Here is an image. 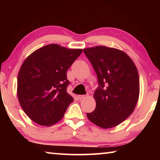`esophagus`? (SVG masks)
<instances>
[{"label":"esophagus","instance_id":"34e87169","mask_svg":"<svg viewBox=\"0 0 160 160\" xmlns=\"http://www.w3.org/2000/svg\"><path fill=\"white\" fill-rule=\"evenodd\" d=\"M78 98H79L80 99H82L85 98V97H86V95H78Z\"/></svg>","mask_w":160,"mask_h":160}]
</instances>
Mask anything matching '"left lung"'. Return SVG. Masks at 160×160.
<instances>
[{
	"instance_id": "1",
	"label": "left lung",
	"mask_w": 160,
	"mask_h": 160,
	"mask_svg": "<svg viewBox=\"0 0 160 160\" xmlns=\"http://www.w3.org/2000/svg\"><path fill=\"white\" fill-rule=\"evenodd\" d=\"M98 78L96 108L87 113L92 123L107 129L119 125L133 112L140 94L137 68L124 51L105 46L84 48Z\"/></svg>"
}]
</instances>
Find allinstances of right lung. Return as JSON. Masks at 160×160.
<instances>
[{"label":"right lung","instance_id":"add662e5","mask_svg":"<svg viewBox=\"0 0 160 160\" xmlns=\"http://www.w3.org/2000/svg\"><path fill=\"white\" fill-rule=\"evenodd\" d=\"M82 48L46 45L28 56L18 76L19 102L28 117L39 125L51 126L63 117L73 97L67 92V70Z\"/></svg>","mask_w":160,"mask_h":160}]
</instances>
